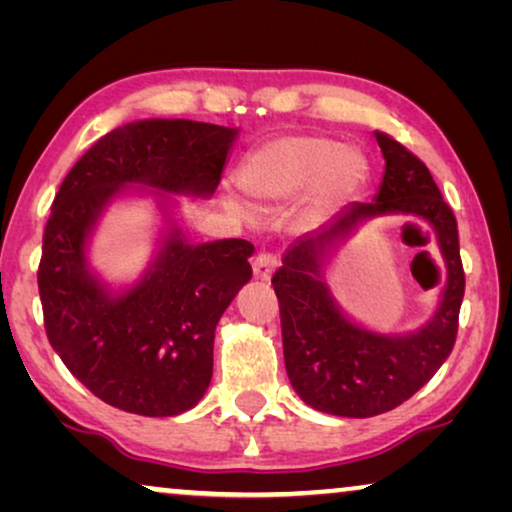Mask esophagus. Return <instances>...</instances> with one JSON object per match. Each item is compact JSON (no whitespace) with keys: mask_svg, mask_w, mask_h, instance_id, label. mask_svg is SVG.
<instances>
[{"mask_svg":"<svg viewBox=\"0 0 512 512\" xmlns=\"http://www.w3.org/2000/svg\"><path fill=\"white\" fill-rule=\"evenodd\" d=\"M275 268H277V256L258 254L254 258V275L258 279H263V282H268V279L272 277V272H275Z\"/></svg>","mask_w":512,"mask_h":512,"instance_id":"esophagus-1","label":"esophagus"}]
</instances>
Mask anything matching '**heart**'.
I'll return each instance as SVG.
<instances>
[{
	"mask_svg": "<svg viewBox=\"0 0 512 512\" xmlns=\"http://www.w3.org/2000/svg\"><path fill=\"white\" fill-rule=\"evenodd\" d=\"M366 174V160L326 137H284L258 149L242 165L240 184L251 198L284 202L319 184L324 198L352 191Z\"/></svg>",
	"mask_w": 512,
	"mask_h": 512,
	"instance_id": "1",
	"label": "heart"
}]
</instances>
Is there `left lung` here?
I'll return each mask as SVG.
<instances>
[{"instance_id":"1","label":"left lung","mask_w":512,"mask_h":512,"mask_svg":"<svg viewBox=\"0 0 512 512\" xmlns=\"http://www.w3.org/2000/svg\"><path fill=\"white\" fill-rule=\"evenodd\" d=\"M384 177L373 202H352L317 233L300 237L272 277L282 319L284 366L291 387L314 410L338 417H375L417 394L450 356L459 328L466 277L457 219L429 167L387 132H375ZM382 213L424 218L439 237L446 289L439 312L410 336H380L349 322L323 282L327 256L361 220Z\"/></svg>"}]
</instances>
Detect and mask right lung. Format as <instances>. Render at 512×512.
Segmentation results:
<instances>
[{"label":"right lung","instance_id":"right-lung-1","mask_svg":"<svg viewBox=\"0 0 512 512\" xmlns=\"http://www.w3.org/2000/svg\"><path fill=\"white\" fill-rule=\"evenodd\" d=\"M235 135L184 118L128 123L97 139L55 193L37 272L48 342L83 387L118 410L172 417L205 396L216 324L251 279L254 244H188L172 228L142 282L111 296L88 270L90 230L130 184L163 198V190L212 195Z\"/></svg>","mask_w":512,"mask_h":512}]
</instances>
